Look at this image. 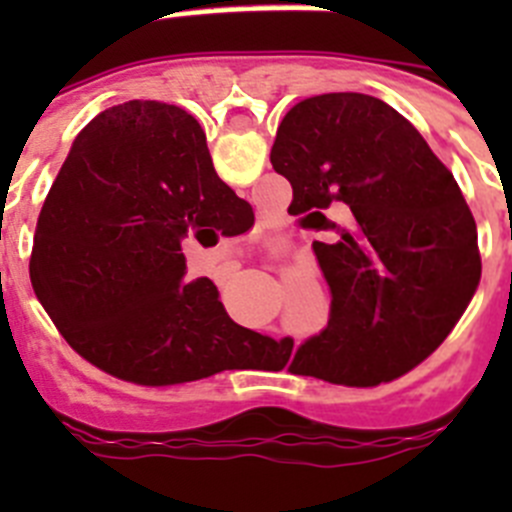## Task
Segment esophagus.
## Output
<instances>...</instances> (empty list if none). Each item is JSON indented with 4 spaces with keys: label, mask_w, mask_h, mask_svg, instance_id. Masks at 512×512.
I'll use <instances>...</instances> for the list:
<instances>
[{
    "label": "esophagus",
    "mask_w": 512,
    "mask_h": 512,
    "mask_svg": "<svg viewBox=\"0 0 512 512\" xmlns=\"http://www.w3.org/2000/svg\"><path fill=\"white\" fill-rule=\"evenodd\" d=\"M223 269L228 271V274H230V271H235V269H238V264H233V261H228V264H223ZM279 338H284V336H279Z\"/></svg>",
    "instance_id": "esophagus-1"
}]
</instances>
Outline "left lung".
Listing matches in <instances>:
<instances>
[{
  "mask_svg": "<svg viewBox=\"0 0 512 512\" xmlns=\"http://www.w3.org/2000/svg\"><path fill=\"white\" fill-rule=\"evenodd\" d=\"M289 215L333 230L312 251L328 325L297 348V374L372 387L410 372L449 336L479 284L477 223L454 174L390 104L333 92L295 104L271 146ZM352 210L346 226L327 217Z\"/></svg>",
  "mask_w": 512,
  "mask_h": 512,
  "instance_id": "obj_1",
  "label": "left lung"
}]
</instances>
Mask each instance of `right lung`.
I'll return each mask as SVG.
<instances>
[{
	"instance_id": "right-lung-1",
	"label": "right lung",
	"mask_w": 512,
	"mask_h": 512,
	"mask_svg": "<svg viewBox=\"0 0 512 512\" xmlns=\"http://www.w3.org/2000/svg\"><path fill=\"white\" fill-rule=\"evenodd\" d=\"M243 207L215 174L200 122L130 99L76 135L38 220L35 295L76 354L138 384L235 369L246 330L182 248L207 246Z\"/></svg>"
}]
</instances>
